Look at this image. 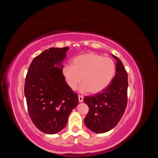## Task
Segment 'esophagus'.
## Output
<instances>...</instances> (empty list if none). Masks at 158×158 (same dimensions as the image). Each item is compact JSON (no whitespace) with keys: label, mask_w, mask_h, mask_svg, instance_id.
<instances>
[{"label":"esophagus","mask_w":158,"mask_h":158,"mask_svg":"<svg viewBox=\"0 0 158 158\" xmlns=\"http://www.w3.org/2000/svg\"><path fill=\"white\" fill-rule=\"evenodd\" d=\"M83 99H84L83 96H82V95H78V101H79L80 103L82 102H83Z\"/></svg>","instance_id":"obj_1"}]
</instances>
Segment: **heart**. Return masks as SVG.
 <instances>
[{"label": "heart", "instance_id": "heart-1", "mask_svg": "<svg viewBox=\"0 0 158 158\" xmlns=\"http://www.w3.org/2000/svg\"><path fill=\"white\" fill-rule=\"evenodd\" d=\"M116 73V65L109 57L95 52H88L76 56L72 65L63 68V74L71 89H75L81 82L80 91L96 94L111 83Z\"/></svg>", "mask_w": 158, "mask_h": 158}]
</instances>
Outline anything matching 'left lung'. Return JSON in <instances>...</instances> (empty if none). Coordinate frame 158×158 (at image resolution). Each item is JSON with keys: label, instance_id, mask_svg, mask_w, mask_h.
I'll return each instance as SVG.
<instances>
[{"label": "left lung", "instance_id": "obj_1", "mask_svg": "<svg viewBox=\"0 0 158 158\" xmlns=\"http://www.w3.org/2000/svg\"><path fill=\"white\" fill-rule=\"evenodd\" d=\"M116 60V73L112 82L102 92L84 97L89 107L84 123L90 131L104 133L115 127L125 113L127 103L128 74L121 60Z\"/></svg>", "mask_w": 158, "mask_h": 158}]
</instances>
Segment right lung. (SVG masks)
I'll return each instance as SVG.
<instances>
[{
  "label": "right lung",
  "instance_id": "right-lung-1",
  "mask_svg": "<svg viewBox=\"0 0 158 158\" xmlns=\"http://www.w3.org/2000/svg\"><path fill=\"white\" fill-rule=\"evenodd\" d=\"M69 49V47L46 49L32 60L26 75L24 95L29 115L40 131L49 135L63 130L78 103V95L63 74Z\"/></svg>",
  "mask_w": 158,
  "mask_h": 158
}]
</instances>
